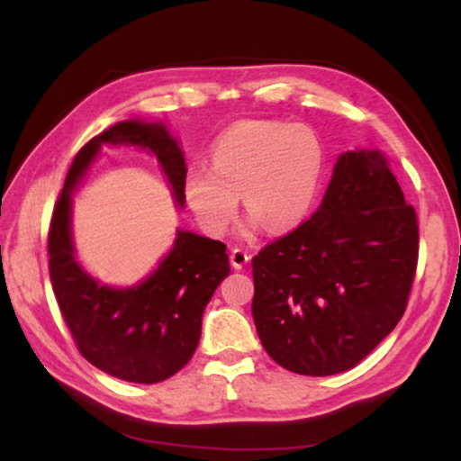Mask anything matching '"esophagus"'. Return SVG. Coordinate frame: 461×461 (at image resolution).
<instances>
[{
	"instance_id": "34e87169",
	"label": "esophagus",
	"mask_w": 461,
	"mask_h": 461,
	"mask_svg": "<svg viewBox=\"0 0 461 461\" xmlns=\"http://www.w3.org/2000/svg\"><path fill=\"white\" fill-rule=\"evenodd\" d=\"M248 262H249V254H248V251L241 249V248H232V249H230V264H232V268L241 270Z\"/></svg>"
}]
</instances>
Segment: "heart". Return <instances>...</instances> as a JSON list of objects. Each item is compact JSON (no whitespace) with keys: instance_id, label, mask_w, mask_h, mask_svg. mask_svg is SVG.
Returning <instances> with one entry per match:
<instances>
[{"instance_id":"1","label":"heart","mask_w":461,"mask_h":461,"mask_svg":"<svg viewBox=\"0 0 461 461\" xmlns=\"http://www.w3.org/2000/svg\"><path fill=\"white\" fill-rule=\"evenodd\" d=\"M325 167L323 142L311 125L241 122L212 149V167L191 166L182 178L188 210L207 235L222 237L241 194L248 229L264 222L283 232L308 216Z\"/></svg>"}]
</instances>
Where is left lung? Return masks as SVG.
<instances>
[{"label":"left lung","instance_id":"1","mask_svg":"<svg viewBox=\"0 0 461 461\" xmlns=\"http://www.w3.org/2000/svg\"><path fill=\"white\" fill-rule=\"evenodd\" d=\"M418 251V213L386 155L344 153L319 210L251 260L264 350L300 375L352 369L401 321Z\"/></svg>","mask_w":461,"mask_h":461}]
</instances>
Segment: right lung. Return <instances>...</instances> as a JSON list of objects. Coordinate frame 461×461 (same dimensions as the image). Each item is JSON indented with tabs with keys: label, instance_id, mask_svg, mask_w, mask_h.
I'll return each instance as SVG.
<instances>
[{
	"label": "right lung",
	"instance_id": "obj_1",
	"mask_svg": "<svg viewBox=\"0 0 461 461\" xmlns=\"http://www.w3.org/2000/svg\"><path fill=\"white\" fill-rule=\"evenodd\" d=\"M104 142L153 150L172 182L176 201L185 203L186 161L166 128L142 122L113 125L86 142L68 167L48 232L50 279L81 357L119 380L157 384L172 377L194 355L207 302L230 273L229 256L222 241L178 230L174 249L140 285L113 289L87 276L75 260L68 230L71 188Z\"/></svg>",
	"mask_w": 461,
	"mask_h": 461
}]
</instances>
